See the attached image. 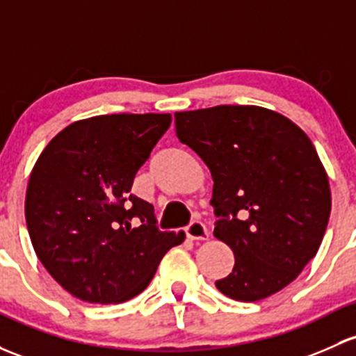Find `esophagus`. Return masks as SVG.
Returning a JSON list of instances; mask_svg holds the SVG:
<instances>
[{"label":"esophagus","instance_id":"obj_1","mask_svg":"<svg viewBox=\"0 0 356 356\" xmlns=\"http://www.w3.org/2000/svg\"><path fill=\"white\" fill-rule=\"evenodd\" d=\"M186 234H188V237L191 238V241H208L207 227H204L201 222H197V220L186 228Z\"/></svg>","mask_w":356,"mask_h":356}]
</instances>
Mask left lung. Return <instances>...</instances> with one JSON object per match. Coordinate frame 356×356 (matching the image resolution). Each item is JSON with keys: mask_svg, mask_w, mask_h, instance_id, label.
Listing matches in <instances>:
<instances>
[{"mask_svg": "<svg viewBox=\"0 0 356 356\" xmlns=\"http://www.w3.org/2000/svg\"><path fill=\"white\" fill-rule=\"evenodd\" d=\"M175 134L213 179L215 235L235 256L216 288L257 302L290 285L319 250L331 213L329 179L309 136L280 112L216 106L175 112Z\"/></svg>", "mask_w": 356, "mask_h": 356, "instance_id": "8db88e82", "label": "left lung"}]
</instances>
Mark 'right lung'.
Here are the masks:
<instances>
[{
  "label": "right lung",
  "instance_id": "right-lung-1",
  "mask_svg": "<svg viewBox=\"0 0 356 356\" xmlns=\"http://www.w3.org/2000/svg\"><path fill=\"white\" fill-rule=\"evenodd\" d=\"M170 122V114L80 119L37 159L25 194L30 241L73 297L90 304L131 300L149 285L167 250L184 242V232H159L152 204L129 194ZM133 219L140 225L133 227Z\"/></svg>",
  "mask_w": 356,
  "mask_h": 356
}]
</instances>
